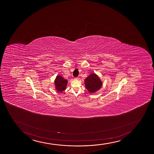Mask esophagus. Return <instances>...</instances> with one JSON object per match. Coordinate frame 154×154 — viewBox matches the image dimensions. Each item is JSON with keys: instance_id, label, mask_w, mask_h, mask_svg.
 I'll list each match as a JSON object with an SVG mask.
<instances>
[{"instance_id": "esophagus-1", "label": "esophagus", "mask_w": 154, "mask_h": 154, "mask_svg": "<svg viewBox=\"0 0 154 154\" xmlns=\"http://www.w3.org/2000/svg\"><path fill=\"white\" fill-rule=\"evenodd\" d=\"M79 79H79V78H78V77H77V78H74V80H79Z\"/></svg>"}]
</instances>
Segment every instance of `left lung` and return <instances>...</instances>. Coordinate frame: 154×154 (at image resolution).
<instances>
[{"label": "left lung", "mask_w": 154, "mask_h": 154, "mask_svg": "<svg viewBox=\"0 0 154 154\" xmlns=\"http://www.w3.org/2000/svg\"><path fill=\"white\" fill-rule=\"evenodd\" d=\"M85 87L90 93H94L100 89L102 82L97 74H90L85 80Z\"/></svg>", "instance_id": "left-lung-1"}]
</instances>
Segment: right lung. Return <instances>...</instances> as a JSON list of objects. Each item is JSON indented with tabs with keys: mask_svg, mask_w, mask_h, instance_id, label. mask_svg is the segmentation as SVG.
<instances>
[{
	"mask_svg": "<svg viewBox=\"0 0 154 154\" xmlns=\"http://www.w3.org/2000/svg\"><path fill=\"white\" fill-rule=\"evenodd\" d=\"M68 81L64 79L60 75H57L54 81L55 89L58 92H62L66 89Z\"/></svg>",
	"mask_w": 154,
	"mask_h": 154,
	"instance_id": "right-lung-1",
	"label": "right lung"
}]
</instances>
